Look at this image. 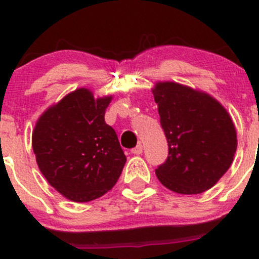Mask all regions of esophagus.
I'll use <instances>...</instances> for the list:
<instances>
[{
    "label": "esophagus",
    "mask_w": 259,
    "mask_h": 259,
    "mask_svg": "<svg viewBox=\"0 0 259 259\" xmlns=\"http://www.w3.org/2000/svg\"><path fill=\"white\" fill-rule=\"evenodd\" d=\"M132 153L134 154V155H140V154L143 153V145L139 144L135 146L134 149H132Z\"/></svg>",
    "instance_id": "34e87169"
}]
</instances>
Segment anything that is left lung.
Segmentation results:
<instances>
[{"label":"left lung","mask_w":259,"mask_h":259,"mask_svg":"<svg viewBox=\"0 0 259 259\" xmlns=\"http://www.w3.org/2000/svg\"><path fill=\"white\" fill-rule=\"evenodd\" d=\"M151 91L169 145L165 163L155 169L159 182L179 194L210 189L237 150L231 115L209 94L174 81H159Z\"/></svg>","instance_id":"8db88e82"}]
</instances>
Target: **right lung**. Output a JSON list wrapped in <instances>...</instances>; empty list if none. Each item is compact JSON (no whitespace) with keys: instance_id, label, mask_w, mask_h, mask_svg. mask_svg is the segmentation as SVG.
<instances>
[{"instance_id":"obj_1","label":"right lung","mask_w":259,"mask_h":259,"mask_svg":"<svg viewBox=\"0 0 259 259\" xmlns=\"http://www.w3.org/2000/svg\"><path fill=\"white\" fill-rule=\"evenodd\" d=\"M111 100V95L95 99L89 89H76L44 111L32 132L38 169L72 202L100 198L125 165L116 133L104 117Z\"/></svg>"}]
</instances>
